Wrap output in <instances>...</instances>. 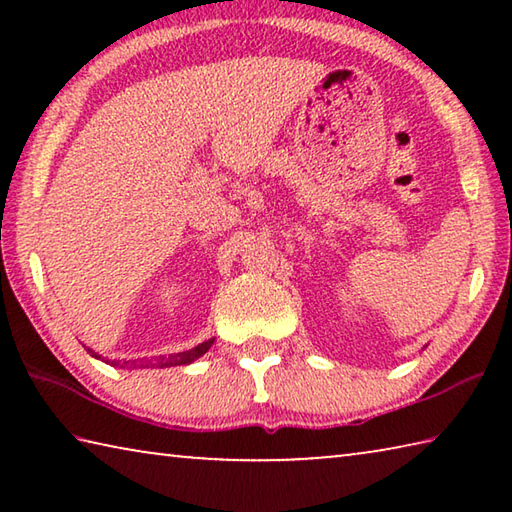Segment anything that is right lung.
Instances as JSON below:
<instances>
[{"label": "right lung", "mask_w": 512, "mask_h": 512, "mask_svg": "<svg viewBox=\"0 0 512 512\" xmlns=\"http://www.w3.org/2000/svg\"><path fill=\"white\" fill-rule=\"evenodd\" d=\"M212 343H214V339H212V341H205V343H201V345H196V348L187 350V352H178V354H169V357H160V359H155V363H151V366H160V368L185 366V363H192L194 359H198V357H201V354H205L207 350H210ZM88 352H90V350H88ZM92 357H97V354L92 352ZM124 363H126V361H124ZM115 366H117V363H115Z\"/></svg>", "instance_id": "add662e5"}]
</instances>
